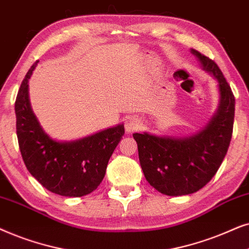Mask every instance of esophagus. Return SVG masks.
<instances>
[{"instance_id": "34e87169", "label": "esophagus", "mask_w": 249, "mask_h": 249, "mask_svg": "<svg viewBox=\"0 0 249 249\" xmlns=\"http://www.w3.org/2000/svg\"><path fill=\"white\" fill-rule=\"evenodd\" d=\"M141 121L137 117H130L125 122V131L127 133H131V132H134L135 130H138L140 127Z\"/></svg>"}]
</instances>
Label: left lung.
Listing matches in <instances>:
<instances>
[{
    "instance_id": "1",
    "label": "left lung",
    "mask_w": 249,
    "mask_h": 249,
    "mask_svg": "<svg viewBox=\"0 0 249 249\" xmlns=\"http://www.w3.org/2000/svg\"><path fill=\"white\" fill-rule=\"evenodd\" d=\"M190 52L217 82L220 99L213 117L189 137L133 134L145 180L167 196H184L205 187L221 166L232 137L234 97L230 85L213 60L194 49Z\"/></svg>"
}]
</instances>
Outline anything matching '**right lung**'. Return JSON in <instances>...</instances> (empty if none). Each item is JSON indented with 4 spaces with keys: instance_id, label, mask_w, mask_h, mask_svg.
Wrapping results in <instances>:
<instances>
[{
    "instance_id": "right-lung-1",
    "label": "right lung",
    "mask_w": 249,
    "mask_h": 249,
    "mask_svg": "<svg viewBox=\"0 0 249 249\" xmlns=\"http://www.w3.org/2000/svg\"><path fill=\"white\" fill-rule=\"evenodd\" d=\"M38 64L32 66L17 95V137L24 163L45 189L65 197L91 194L104 180L109 159L124 135V124L74 141H57L39 124L33 111L28 81Z\"/></svg>"
}]
</instances>
